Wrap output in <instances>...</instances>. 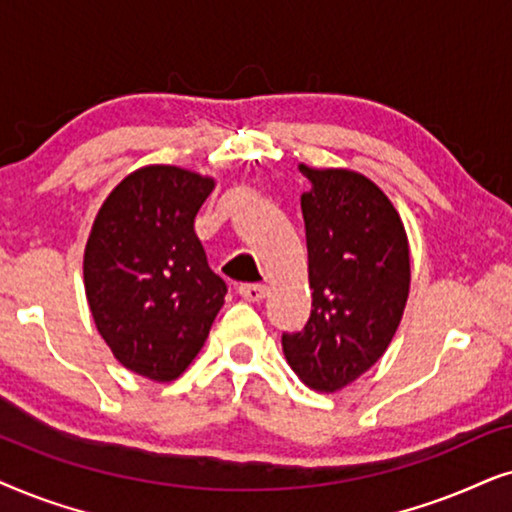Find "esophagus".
I'll list each match as a JSON object with an SVG mask.
<instances>
[{"mask_svg":"<svg viewBox=\"0 0 512 512\" xmlns=\"http://www.w3.org/2000/svg\"><path fill=\"white\" fill-rule=\"evenodd\" d=\"M267 292H269L267 285H260V283H243L241 288H238V295L248 299V302H262V299L267 297Z\"/></svg>","mask_w":512,"mask_h":512,"instance_id":"34e87169","label":"esophagus"}]
</instances>
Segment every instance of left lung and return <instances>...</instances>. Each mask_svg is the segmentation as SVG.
I'll return each instance as SVG.
<instances>
[{"mask_svg": "<svg viewBox=\"0 0 512 512\" xmlns=\"http://www.w3.org/2000/svg\"><path fill=\"white\" fill-rule=\"evenodd\" d=\"M309 250L311 316L283 335L306 386L335 393L370 370L391 344L410 295V245L398 210L365 175L299 166Z\"/></svg>", "mask_w": 512, "mask_h": 512, "instance_id": "1", "label": "left lung"}]
</instances>
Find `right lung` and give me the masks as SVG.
<instances>
[{"mask_svg": "<svg viewBox=\"0 0 512 512\" xmlns=\"http://www.w3.org/2000/svg\"><path fill=\"white\" fill-rule=\"evenodd\" d=\"M213 177L177 166L138 168L107 196L84 252L95 327L126 370L173 381L206 344L227 283L194 231Z\"/></svg>", "mask_w": 512, "mask_h": 512, "instance_id": "obj_1", "label": "right lung"}]
</instances>
